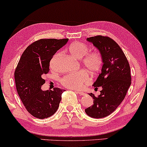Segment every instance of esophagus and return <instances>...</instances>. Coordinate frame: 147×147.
I'll use <instances>...</instances> for the list:
<instances>
[{
    "mask_svg": "<svg viewBox=\"0 0 147 147\" xmlns=\"http://www.w3.org/2000/svg\"><path fill=\"white\" fill-rule=\"evenodd\" d=\"M75 92H76V93L79 94L80 96H84L85 95V93H84V92H82V91H79V90H75Z\"/></svg>",
    "mask_w": 147,
    "mask_h": 147,
    "instance_id": "34e87169",
    "label": "esophagus"
}]
</instances>
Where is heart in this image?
I'll return each instance as SVG.
<instances>
[{
    "mask_svg": "<svg viewBox=\"0 0 147 147\" xmlns=\"http://www.w3.org/2000/svg\"><path fill=\"white\" fill-rule=\"evenodd\" d=\"M69 53L78 59H81L82 65L92 74H96L103 65V57L101 52L95 50L88 52L89 47L86 44L76 41L69 45ZM91 80L85 70L66 74L60 79V83L64 87L73 90H82L88 85Z\"/></svg>",
    "mask_w": 147,
    "mask_h": 147,
    "instance_id": "obj_1",
    "label": "heart"
}]
</instances>
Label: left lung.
Masks as SVG:
<instances>
[{
	"label": "left lung",
	"mask_w": 147,
	"mask_h": 147,
	"mask_svg": "<svg viewBox=\"0 0 147 147\" xmlns=\"http://www.w3.org/2000/svg\"><path fill=\"white\" fill-rule=\"evenodd\" d=\"M87 40L101 52L103 65L93 85L96 89L101 86L102 90L98 97L89 94L94 103L85 112L90 117L101 118L112 114L125 98L131 84L130 68L123 51L112 38L97 35Z\"/></svg>",
	"instance_id": "obj_1"
}]
</instances>
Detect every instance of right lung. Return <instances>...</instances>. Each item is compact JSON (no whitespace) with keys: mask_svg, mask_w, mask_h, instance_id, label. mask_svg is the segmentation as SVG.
<instances>
[{"mask_svg":"<svg viewBox=\"0 0 147 147\" xmlns=\"http://www.w3.org/2000/svg\"><path fill=\"white\" fill-rule=\"evenodd\" d=\"M68 39H41L26 48L15 71L17 93L26 110L34 117L44 119L55 113L65 91L59 88L43 91V76L49 72L50 61Z\"/></svg>","mask_w":147,"mask_h":147,"instance_id":"obj_1","label":"right lung"}]
</instances>
